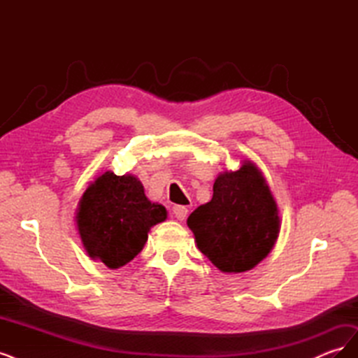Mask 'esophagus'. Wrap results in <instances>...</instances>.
<instances>
[{
    "label": "esophagus",
    "mask_w": 358,
    "mask_h": 358,
    "mask_svg": "<svg viewBox=\"0 0 358 358\" xmlns=\"http://www.w3.org/2000/svg\"><path fill=\"white\" fill-rule=\"evenodd\" d=\"M173 213H175V216H176V220H179V221H183L187 218V215H188V208H185V206H175V208H173Z\"/></svg>",
    "instance_id": "obj_1"
}]
</instances>
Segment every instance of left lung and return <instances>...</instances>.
<instances>
[{"label": "left lung", "instance_id": "8db88e82", "mask_svg": "<svg viewBox=\"0 0 358 358\" xmlns=\"http://www.w3.org/2000/svg\"><path fill=\"white\" fill-rule=\"evenodd\" d=\"M197 248L224 273H243L272 251L280 231L276 200L263 171L243 159L220 173L213 197L187 221Z\"/></svg>", "mask_w": 358, "mask_h": 358}]
</instances>
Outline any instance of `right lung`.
<instances>
[{"label":"right lung","mask_w":358,"mask_h":358,"mask_svg":"<svg viewBox=\"0 0 358 358\" xmlns=\"http://www.w3.org/2000/svg\"><path fill=\"white\" fill-rule=\"evenodd\" d=\"M167 220L162 204L152 203L134 175L104 171L82 194L76 225L85 252L109 268H119L142 251L148 233Z\"/></svg>","instance_id":"1"}]
</instances>
